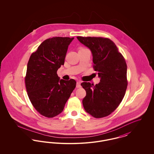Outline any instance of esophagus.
I'll return each instance as SVG.
<instances>
[{"mask_svg":"<svg viewBox=\"0 0 154 154\" xmlns=\"http://www.w3.org/2000/svg\"><path fill=\"white\" fill-rule=\"evenodd\" d=\"M81 82L80 81H78L77 82V85H76V87L77 88H81Z\"/></svg>","mask_w":154,"mask_h":154,"instance_id":"obj_1","label":"esophagus"}]
</instances>
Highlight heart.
<instances>
[{"label":"heart","mask_w":154,"mask_h":154,"mask_svg":"<svg viewBox=\"0 0 154 154\" xmlns=\"http://www.w3.org/2000/svg\"><path fill=\"white\" fill-rule=\"evenodd\" d=\"M83 49H86V48H82V47H81L80 48V50H83Z\"/></svg>","instance_id":"obj_1"}]
</instances>
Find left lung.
Wrapping results in <instances>:
<instances>
[{
	"mask_svg": "<svg viewBox=\"0 0 154 154\" xmlns=\"http://www.w3.org/2000/svg\"><path fill=\"white\" fill-rule=\"evenodd\" d=\"M88 47L93 56V67L100 78L94 85L83 82L86 91L82 100L85 110L92 117L108 116L117 108L124 97L128 85L127 65L123 55L115 43L101 37H77Z\"/></svg>",
	"mask_w": 154,
	"mask_h": 154,
	"instance_id": "obj_1",
	"label": "left lung"
}]
</instances>
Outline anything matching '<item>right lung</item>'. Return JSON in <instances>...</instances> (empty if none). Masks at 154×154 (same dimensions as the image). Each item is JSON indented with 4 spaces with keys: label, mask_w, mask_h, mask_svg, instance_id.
Returning a JSON list of instances; mask_svg holds the SVG:
<instances>
[{
    "label": "right lung",
    "mask_w": 154,
    "mask_h": 154,
    "mask_svg": "<svg viewBox=\"0 0 154 154\" xmlns=\"http://www.w3.org/2000/svg\"><path fill=\"white\" fill-rule=\"evenodd\" d=\"M74 37H53L46 39L30 57L25 86L30 101L41 115L58 116L76 86V81L60 80L57 70L63 65L68 46Z\"/></svg>",
    "instance_id": "add662e5"
}]
</instances>
